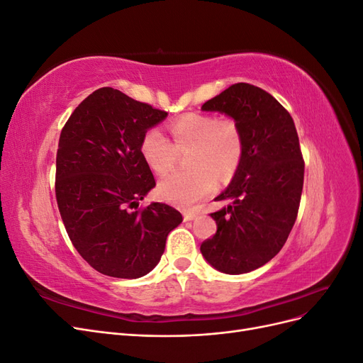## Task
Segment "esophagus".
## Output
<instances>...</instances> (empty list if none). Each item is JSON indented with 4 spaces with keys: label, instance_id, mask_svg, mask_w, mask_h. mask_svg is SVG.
<instances>
[{
    "label": "esophagus",
    "instance_id": "1",
    "mask_svg": "<svg viewBox=\"0 0 363 363\" xmlns=\"http://www.w3.org/2000/svg\"><path fill=\"white\" fill-rule=\"evenodd\" d=\"M195 213L194 212H184L183 213V218H184V221H192V219H195Z\"/></svg>",
    "mask_w": 363,
    "mask_h": 363
}]
</instances>
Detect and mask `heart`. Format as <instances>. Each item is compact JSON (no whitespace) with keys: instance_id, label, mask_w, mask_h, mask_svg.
<instances>
[{"instance_id":"b5f03b06","label":"heart","mask_w":363,"mask_h":363,"mask_svg":"<svg viewBox=\"0 0 363 363\" xmlns=\"http://www.w3.org/2000/svg\"><path fill=\"white\" fill-rule=\"evenodd\" d=\"M172 142L156 127L147 130L140 152L148 167L159 175L169 172L179 151L192 147V169L172 172L159 184L160 199L182 208L195 206L211 195L218 179H230L244 157V135L232 118L219 119L211 113H186L169 125Z\"/></svg>"}]
</instances>
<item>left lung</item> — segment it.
<instances>
[{"mask_svg": "<svg viewBox=\"0 0 363 363\" xmlns=\"http://www.w3.org/2000/svg\"><path fill=\"white\" fill-rule=\"evenodd\" d=\"M232 116L244 135V157L211 213L216 233L201 244L204 259L225 274L265 265L283 248L298 215L304 160L294 119L276 98L248 83L232 84L203 104Z\"/></svg>", "mask_w": 363, "mask_h": 363, "instance_id": "1", "label": "left lung"}]
</instances>
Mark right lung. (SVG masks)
Returning a JSON list of instances; mask_svg holds the SVG:
<instances>
[{"label": "right lung", "mask_w": 363, "mask_h": 363, "mask_svg": "<svg viewBox=\"0 0 363 363\" xmlns=\"http://www.w3.org/2000/svg\"><path fill=\"white\" fill-rule=\"evenodd\" d=\"M168 116L113 87L77 106L63 125L56 157V200L75 250L104 276L138 279L155 268L183 216L139 201L156 180L140 152L147 130Z\"/></svg>", "instance_id": "1"}]
</instances>
